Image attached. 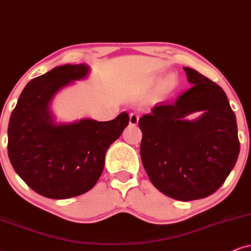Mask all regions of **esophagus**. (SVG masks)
Listing matches in <instances>:
<instances>
[{
    "label": "esophagus",
    "instance_id": "1",
    "mask_svg": "<svg viewBox=\"0 0 251 251\" xmlns=\"http://www.w3.org/2000/svg\"><path fill=\"white\" fill-rule=\"evenodd\" d=\"M138 122H139V116L136 115L135 112L131 113V115H129V124H131V125H136Z\"/></svg>",
    "mask_w": 251,
    "mask_h": 251
}]
</instances>
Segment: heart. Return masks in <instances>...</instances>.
<instances>
[{"instance_id":"obj_1","label":"heart","mask_w":251,"mask_h":251,"mask_svg":"<svg viewBox=\"0 0 251 251\" xmlns=\"http://www.w3.org/2000/svg\"><path fill=\"white\" fill-rule=\"evenodd\" d=\"M176 84H177L176 76L175 75H169V76H167L166 78H164L162 85H163L164 90L170 91V90H173V89L176 87Z\"/></svg>"}]
</instances>
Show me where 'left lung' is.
I'll return each instance as SVG.
<instances>
[{"label":"left lung","instance_id":"left-lung-1","mask_svg":"<svg viewBox=\"0 0 251 251\" xmlns=\"http://www.w3.org/2000/svg\"><path fill=\"white\" fill-rule=\"evenodd\" d=\"M191 88L175 102L155 104L139 120L140 155L153 185L176 201L211 196L225 183L240 153L235 113L221 87L184 67ZM202 110L195 121L185 119Z\"/></svg>","mask_w":251,"mask_h":251}]
</instances>
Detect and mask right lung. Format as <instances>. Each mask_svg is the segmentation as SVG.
Returning a JSON list of instances; mask_svg holds the SVG:
<instances>
[{
  "mask_svg": "<svg viewBox=\"0 0 251 251\" xmlns=\"http://www.w3.org/2000/svg\"><path fill=\"white\" fill-rule=\"evenodd\" d=\"M88 74V66L80 63L59 66L33 78L9 120V160L18 176L47 198L67 199L93 189L102 175L107 148L128 125L126 112L110 122H54L50 111L52 98Z\"/></svg>",
  "mask_w": 251,
  "mask_h": 251,
  "instance_id": "1",
  "label": "right lung"
}]
</instances>
